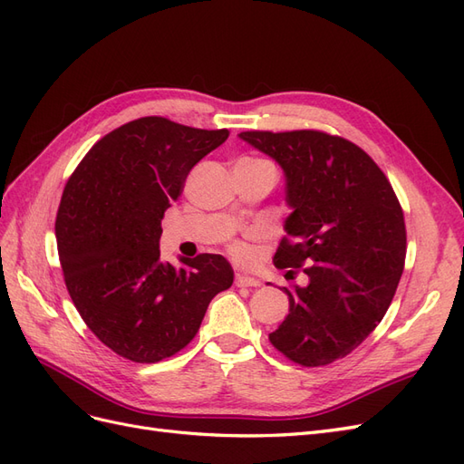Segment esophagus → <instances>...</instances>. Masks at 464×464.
<instances>
[{
  "mask_svg": "<svg viewBox=\"0 0 464 464\" xmlns=\"http://www.w3.org/2000/svg\"><path fill=\"white\" fill-rule=\"evenodd\" d=\"M261 283L254 276L247 275H236V286H259Z\"/></svg>",
  "mask_w": 464,
  "mask_h": 464,
  "instance_id": "esophagus-1",
  "label": "esophagus"
}]
</instances>
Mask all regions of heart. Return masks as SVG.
<instances>
[{
	"mask_svg": "<svg viewBox=\"0 0 464 464\" xmlns=\"http://www.w3.org/2000/svg\"><path fill=\"white\" fill-rule=\"evenodd\" d=\"M242 160H246V162H263V164H271L269 160H263V159H242ZM232 251H234V254H242V246H240V244H234V246H232Z\"/></svg>",
	"mask_w": 464,
	"mask_h": 464,
	"instance_id": "1",
	"label": "heart"
}]
</instances>
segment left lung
Masks as SVG:
<instances>
[{
    "label": "left lung",
    "instance_id": "obj_1",
    "mask_svg": "<svg viewBox=\"0 0 464 464\" xmlns=\"http://www.w3.org/2000/svg\"><path fill=\"white\" fill-rule=\"evenodd\" d=\"M240 139L285 170L292 213L273 261L307 275V286L285 288L290 310L269 341L300 366H327L368 339L395 296L406 257L401 203L348 139L315 130Z\"/></svg>",
    "mask_w": 464,
    "mask_h": 464
}]
</instances>
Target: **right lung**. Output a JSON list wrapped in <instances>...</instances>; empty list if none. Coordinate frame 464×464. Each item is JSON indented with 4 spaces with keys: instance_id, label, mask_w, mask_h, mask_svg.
Returning a JSON list of instances; mask_svg holds the SVG:
<instances>
[{
    "instance_id": "1",
    "label": "right lung",
    "mask_w": 464,
    "mask_h": 464,
    "mask_svg": "<svg viewBox=\"0 0 464 464\" xmlns=\"http://www.w3.org/2000/svg\"><path fill=\"white\" fill-rule=\"evenodd\" d=\"M228 135L139 118L94 143L67 179L55 217L65 286L87 327L121 358L154 363L179 353L234 283L222 256L181 257L176 269L159 249L164 210Z\"/></svg>"
}]
</instances>
